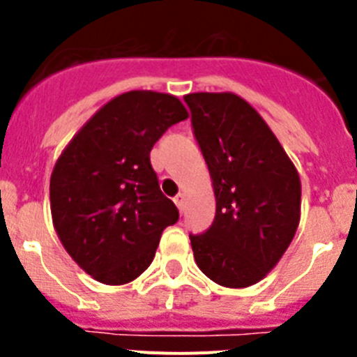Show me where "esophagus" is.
I'll return each mask as SVG.
<instances>
[{"label":"esophagus","mask_w":357,"mask_h":357,"mask_svg":"<svg viewBox=\"0 0 357 357\" xmlns=\"http://www.w3.org/2000/svg\"><path fill=\"white\" fill-rule=\"evenodd\" d=\"M184 204H185V195L184 193H178L175 197V206L178 207V209H184Z\"/></svg>","instance_id":"obj_1"}]
</instances>
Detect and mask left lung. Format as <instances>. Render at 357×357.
Masks as SVG:
<instances>
[{
	"instance_id": "obj_1",
	"label": "left lung",
	"mask_w": 357,
	"mask_h": 357,
	"mask_svg": "<svg viewBox=\"0 0 357 357\" xmlns=\"http://www.w3.org/2000/svg\"><path fill=\"white\" fill-rule=\"evenodd\" d=\"M195 137L209 168L216 216L189 236L216 284L248 288L272 272L301 223V176L263 116L234 93H191Z\"/></svg>"
}]
</instances>
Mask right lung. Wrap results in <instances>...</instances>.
<instances>
[{
    "mask_svg": "<svg viewBox=\"0 0 357 357\" xmlns=\"http://www.w3.org/2000/svg\"><path fill=\"white\" fill-rule=\"evenodd\" d=\"M173 94L128 91L98 109L73 135L50 178L55 232L94 280L121 286L151 264L162 230L178 211L160 193L150 151L188 119Z\"/></svg>",
    "mask_w": 357,
    "mask_h": 357,
    "instance_id": "add662e5",
    "label": "right lung"
}]
</instances>
